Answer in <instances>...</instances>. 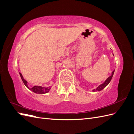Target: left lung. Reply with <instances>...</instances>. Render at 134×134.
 <instances>
[{"label": "left lung", "mask_w": 134, "mask_h": 134, "mask_svg": "<svg viewBox=\"0 0 134 134\" xmlns=\"http://www.w3.org/2000/svg\"><path fill=\"white\" fill-rule=\"evenodd\" d=\"M114 71H115V70H113V71L112 72L111 75L110 76H109L108 78L106 80V81H105V82H104L103 84H100V86H99L96 89H94V90H93V92L100 91H101V90H102L103 88H104L105 87H106L107 86V85L109 83V82H111V79H112V76H113V74H114Z\"/></svg>", "instance_id": "1"}]
</instances>
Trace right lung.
I'll list each match as a JSON object with an SVG mask.
<instances>
[{"instance_id": "add662e5", "label": "right lung", "mask_w": 134, "mask_h": 134, "mask_svg": "<svg viewBox=\"0 0 134 134\" xmlns=\"http://www.w3.org/2000/svg\"><path fill=\"white\" fill-rule=\"evenodd\" d=\"M19 75H20V76H21V78L23 81V83L25 84V85L26 86V87L29 89V90H30L31 91H32V92H34L36 93H38V94H44V93H47L49 92L50 90L51 89L50 87H42L41 86H34L32 88H29L27 85V82L26 80L23 79V77L21 72H19Z\"/></svg>"}]
</instances>
